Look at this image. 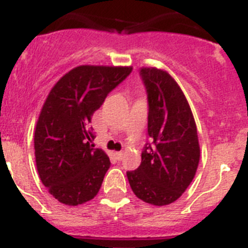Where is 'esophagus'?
Masks as SVG:
<instances>
[{
  "label": "esophagus",
  "mask_w": 248,
  "mask_h": 248,
  "mask_svg": "<svg viewBox=\"0 0 248 248\" xmlns=\"http://www.w3.org/2000/svg\"><path fill=\"white\" fill-rule=\"evenodd\" d=\"M115 157L119 160H121L124 158V152H115Z\"/></svg>",
  "instance_id": "esophagus-1"
}]
</instances>
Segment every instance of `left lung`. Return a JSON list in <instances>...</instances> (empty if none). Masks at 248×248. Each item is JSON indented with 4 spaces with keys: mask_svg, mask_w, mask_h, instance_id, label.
I'll return each instance as SVG.
<instances>
[{
    "mask_svg": "<svg viewBox=\"0 0 248 248\" xmlns=\"http://www.w3.org/2000/svg\"><path fill=\"white\" fill-rule=\"evenodd\" d=\"M148 93V135L142 162L127 171L138 199L155 206L178 200L195 177L200 146L195 120L178 82L168 71L142 68Z\"/></svg>",
    "mask_w": 248,
    "mask_h": 248,
    "instance_id": "left-lung-1",
    "label": "left lung"
}]
</instances>
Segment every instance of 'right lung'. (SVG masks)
I'll return each mask as SVG.
<instances>
[{"label":"right lung","instance_id":"add662e5","mask_svg":"<svg viewBox=\"0 0 248 248\" xmlns=\"http://www.w3.org/2000/svg\"><path fill=\"white\" fill-rule=\"evenodd\" d=\"M131 71L132 66L79 65L49 91L35 124L34 155L42 183L62 204L77 206L99 193L111 163L93 148L89 124Z\"/></svg>","mask_w":248,"mask_h":248}]
</instances>
